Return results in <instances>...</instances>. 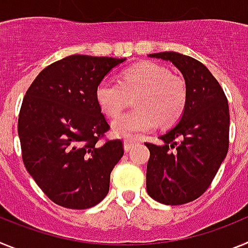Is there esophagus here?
<instances>
[{
    "label": "esophagus",
    "mask_w": 248,
    "mask_h": 248,
    "mask_svg": "<svg viewBox=\"0 0 248 248\" xmlns=\"http://www.w3.org/2000/svg\"><path fill=\"white\" fill-rule=\"evenodd\" d=\"M135 143H138L137 138H128V139L124 140V149H125L126 151H129L133 146H134Z\"/></svg>",
    "instance_id": "obj_1"
}]
</instances>
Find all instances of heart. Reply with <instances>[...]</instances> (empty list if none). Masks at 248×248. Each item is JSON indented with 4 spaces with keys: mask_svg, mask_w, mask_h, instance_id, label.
Segmentation results:
<instances>
[{
    "mask_svg": "<svg viewBox=\"0 0 248 248\" xmlns=\"http://www.w3.org/2000/svg\"><path fill=\"white\" fill-rule=\"evenodd\" d=\"M95 100L105 115L119 117L129 97L135 95L137 109L113 123V131L130 137L161 126H171L183 117L187 105V84L179 74L155 62H140L120 73L119 82L103 79L95 88Z\"/></svg>",
    "mask_w": 248,
    "mask_h": 248,
    "instance_id": "b5f03b06",
    "label": "heart"
}]
</instances>
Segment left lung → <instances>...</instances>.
<instances>
[{"mask_svg": "<svg viewBox=\"0 0 248 248\" xmlns=\"http://www.w3.org/2000/svg\"><path fill=\"white\" fill-rule=\"evenodd\" d=\"M170 61L183 73L189 97L176 126L150 151L146 190L165 205H183L209 189L229 150L230 111L222 87L201 62L177 52L149 54Z\"/></svg>", "mask_w": 248, "mask_h": 248, "instance_id": "left-lung-1", "label": "left lung"}]
</instances>
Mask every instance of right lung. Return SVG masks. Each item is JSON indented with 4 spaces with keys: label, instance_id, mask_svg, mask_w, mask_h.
I'll list each match as a JSON object with an SVG mask.
<instances>
[{
    "label": "right lung",
    "instance_id": "right-lung-1",
    "mask_svg": "<svg viewBox=\"0 0 248 248\" xmlns=\"http://www.w3.org/2000/svg\"><path fill=\"white\" fill-rule=\"evenodd\" d=\"M125 58L73 54L46 67L26 92L18 115L22 159L54 203L83 210L107 196L110 172L124 154L95 88Z\"/></svg>",
    "mask_w": 248,
    "mask_h": 248
}]
</instances>
